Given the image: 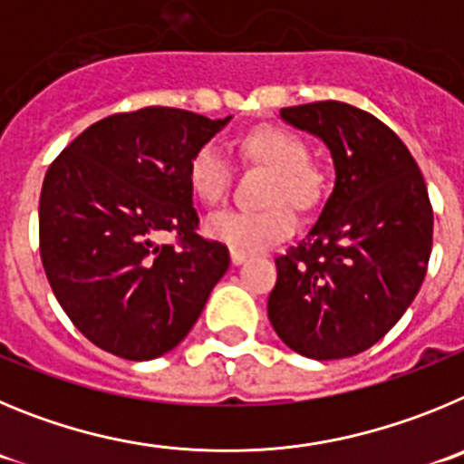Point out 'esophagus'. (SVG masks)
I'll return each instance as SVG.
<instances>
[{
	"mask_svg": "<svg viewBox=\"0 0 464 464\" xmlns=\"http://www.w3.org/2000/svg\"><path fill=\"white\" fill-rule=\"evenodd\" d=\"M247 261V254L242 252H236V249H231V263L233 266H242V263Z\"/></svg>",
	"mask_w": 464,
	"mask_h": 464,
	"instance_id": "esophagus-1",
	"label": "esophagus"
}]
</instances>
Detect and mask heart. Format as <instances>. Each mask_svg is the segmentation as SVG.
Masks as SVG:
<instances>
[{"mask_svg": "<svg viewBox=\"0 0 464 464\" xmlns=\"http://www.w3.org/2000/svg\"><path fill=\"white\" fill-rule=\"evenodd\" d=\"M240 152L275 169L266 196L270 206L261 210H217L206 219V231L236 252L254 254L294 233L295 215L285 201L298 208L312 206L319 196V173L310 166L307 145L282 127H261L247 133L240 140ZM231 180L233 166L219 145L206 143L196 150L189 161V185L203 203L212 206L222 201L231 189Z\"/></svg>", "mask_w": 464, "mask_h": 464, "instance_id": "b5f03b06", "label": "heart"}]
</instances>
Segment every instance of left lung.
<instances>
[{"label": "left lung", "instance_id": "left-lung-1", "mask_svg": "<svg viewBox=\"0 0 464 464\" xmlns=\"http://www.w3.org/2000/svg\"><path fill=\"white\" fill-rule=\"evenodd\" d=\"M328 148L335 185L303 240L275 261V333L314 361L382 340L419 294L432 252V208L419 164L382 120L342 102L279 111Z\"/></svg>", "mask_w": 464, "mask_h": 464}]
</instances>
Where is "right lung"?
I'll return each mask as SVG.
<instances>
[{
	"mask_svg": "<svg viewBox=\"0 0 464 464\" xmlns=\"http://www.w3.org/2000/svg\"><path fill=\"white\" fill-rule=\"evenodd\" d=\"M231 122L150 106L92 124L45 173L41 261L78 331L103 352L152 361L175 349L228 270L196 233L189 161ZM181 237L180 250L156 242Z\"/></svg>",
	"mask_w": 464,
	"mask_h": 464,
	"instance_id": "add662e5",
	"label": "right lung"
}]
</instances>
